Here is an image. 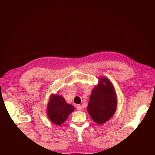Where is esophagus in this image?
Masks as SVG:
<instances>
[{"mask_svg": "<svg viewBox=\"0 0 155 155\" xmlns=\"http://www.w3.org/2000/svg\"><path fill=\"white\" fill-rule=\"evenodd\" d=\"M76 108L78 109V110H81L83 109V107L81 105H76Z\"/></svg>", "mask_w": 155, "mask_h": 155, "instance_id": "obj_1", "label": "esophagus"}]
</instances>
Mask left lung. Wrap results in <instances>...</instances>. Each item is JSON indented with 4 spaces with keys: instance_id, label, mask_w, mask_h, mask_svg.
<instances>
[{
    "instance_id": "1",
    "label": "left lung",
    "mask_w": 155,
    "mask_h": 155,
    "mask_svg": "<svg viewBox=\"0 0 155 155\" xmlns=\"http://www.w3.org/2000/svg\"><path fill=\"white\" fill-rule=\"evenodd\" d=\"M116 107L117 96L113 85L109 79L101 77L89 99L87 106L89 114L96 123L102 124L111 118Z\"/></svg>"
}]
</instances>
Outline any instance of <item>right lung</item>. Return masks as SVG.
I'll return each instance as SVG.
<instances>
[{
  "mask_svg": "<svg viewBox=\"0 0 155 155\" xmlns=\"http://www.w3.org/2000/svg\"><path fill=\"white\" fill-rule=\"evenodd\" d=\"M74 110V107L68 104L61 96L51 94L47 105V115L51 122L56 125L63 124Z\"/></svg>",
  "mask_w": 155,
  "mask_h": 155,
  "instance_id": "right-lung-1",
  "label": "right lung"
}]
</instances>
